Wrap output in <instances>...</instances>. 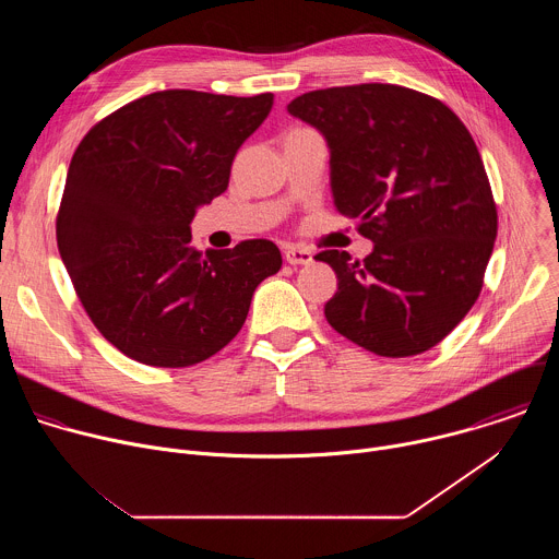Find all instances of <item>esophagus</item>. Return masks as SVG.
I'll return each instance as SVG.
<instances>
[{"mask_svg":"<svg viewBox=\"0 0 559 559\" xmlns=\"http://www.w3.org/2000/svg\"><path fill=\"white\" fill-rule=\"evenodd\" d=\"M285 261L289 265H309L313 261V254L305 248H287L285 250Z\"/></svg>","mask_w":559,"mask_h":559,"instance_id":"obj_1","label":"esophagus"}]
</instances>
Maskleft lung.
Listing matches in <instances>:
<instances>
[{
    "instance_id": "8db88e82",
    "label": "left lung",
    "mask_w": 559,
    "mask_h": 559,
    "mask_svg": "<svg viewBox=\"0 0 559 559\" xmlns=\"http://www.w3.org/2000/svg\"><path fill=\"white\" fill-rule=\"evenodd\" d=\"M287 112L330 147L334 207L371 254L325 250L338 292L328 323L386 358L438 345L480 296L498 212L480 152L438 99L393 84L311 91Z\"/></svg>"
}]
</instances>
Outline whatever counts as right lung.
Returning <instances> with one entry per match:
<instances>
[{"label":"right lung","mask_w":559,"mask_h":559,"mask_svg":"<svg viewBox=\"0 0 559 559\" xmlns=\"http://www.w3.org/2000/svg\"><path fill=\"white\" fill-rule=\"evenodd\" d=\"M274 95L162 91L99 121L72 154L57 246L95 328L128 358L190 367L241 332L254 289L283 265L265 238L192 248L190 223L223 194Z\"/></svg>","instance_id":"add662e5"}]
</instances>
